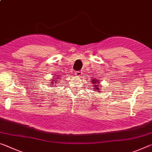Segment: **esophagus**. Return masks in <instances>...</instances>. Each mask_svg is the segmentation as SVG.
<instances>
[{
	"label": "esophagus",
	"mask_w": 152,
	"mask_h": 152,
	"mask_svg": "<svg viewBox=\"0 0 152 152\" xmlns=\"http://www.w3.org/2000/svg\"><path fill=\"white\" fill-rule=\"evenodd\" d=\"M82 74L83 73H82L81 71H77L75 72V75L76 76H80L82 75Z\"/></svg>",
	"instance_id": "34e87169"
}]
</instances>
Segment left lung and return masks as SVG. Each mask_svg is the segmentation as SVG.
<instances>
[{
	"mask_svg": "<svg viewBox=\"0 0 152 152\" xmlns=\"http://www.w3.org/2000/svg\"><path fill=\"white\" fill-rule=\"evenodd\" d=\"M91 83H93V88L95 91H97V92H100V88L102 87V86L100 85V82L99 80L96 78H93L92 80H91Z\"/></svg>",
	"mask_w": 152,
	"mask_h": 152,
	"instance_id": "8db88e82",
	"label": "left lung"
}]
</instances>
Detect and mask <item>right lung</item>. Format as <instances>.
<instances>
[{"label": "right lung", "mask_w": 152, "mask_h": 152, "mask_svg": "<svg viewBox=\"0 0 152 152\" xmlns=\"http://www.w3.org/2000/svg\"><path fill=\"white\" fill-rule=\"evenodd\" d=\"M55 76H57V75H55ZM61 77H60V78H61ZM53 78H53V80L49 82V83L50 84V86H55V85H56L57 83H59V82H57V81H58V80H57V79H59V77H55V76H53Z\"/></svg>", "instance_id": "right-lung-1"}]
</instances>
